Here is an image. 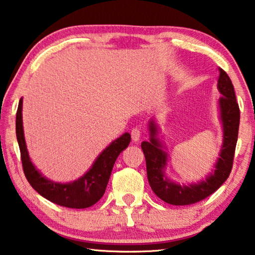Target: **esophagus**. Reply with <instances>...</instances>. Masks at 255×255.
<instances>
[{"label":"esophagus","mask_w":255,"mask_h":255,"mask_svg":"<svg viewBox=\"0 0 255 255\" xmlns=\"http://www.w3.org/2000/svg\"><path fill=\"white\" fill-rule=\"evenodd\" d=\"M130 135H131V139L134 140V142H138L140 139V130L138 128H132Z\"/></svg>","instance_id":"esophagus-1"}]
</instances>
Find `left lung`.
Here are the masks:
<instances>
[{
	"instance_id": "left-lung-1",
	"label": "left lung",
	"mask_w": 255,
	"mask_h": 255,
	"mask_svg": "<svg viewBox=\"0 0 255 255\" xmlns=\"http://www.w3.org/2000/svg\"><path fill=\"white\" fill-rule=\"evenodd\" d=\"M218 90L222 95L218 101L219 116L224 131V139L219 157L215 164V170L210 172L204 180L188 185H180L170 180L165 175L168 153L164 145L159 139L157 126L154 120H149V140L140 144L146 161L147 179L152 191L165 203L172 205H189L204 200L215 193L229 177L233 168L234 155L240 127V107L236 101L235 91L232 80L226 72L219 69Z\"/></svg>"
}]
</instances>
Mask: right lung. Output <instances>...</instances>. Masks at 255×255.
I'll return each instance as SVG.
<instances>
[{
	"label": "right lung",
	"instance_id": "right-lung-1",
	"mask_svg": "<svg viewBox=\"0 0 255 255\" xmlns=\"http://www.w3.org/2000/svg\"><path fill=\"white\" fill-rule=\"evenodd\" d=\"M15 134L23 172L31 187L46 200L71 209L90 208L104 195L117 157L130 143V134L125 132L100 153L90 170L84 176L71 183H56L45 178L31 162L28 154L22 126V99L19 101L15 117Z\"/></svg>",
	"mask_w": 255,
	"mask_h": 255
}]
</instances>
